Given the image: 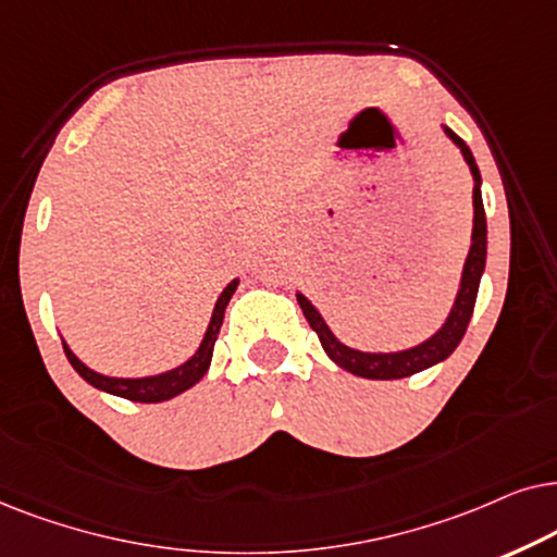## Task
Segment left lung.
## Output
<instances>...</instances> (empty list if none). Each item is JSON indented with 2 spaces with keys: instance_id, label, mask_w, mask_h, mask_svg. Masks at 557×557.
<instances>
[{
  "instance_id": "1",
  "label": "left lung",
  "mask_w": 557,
  "mask_h": 557,
  "mask_svg": "<svg viewBox=\"0 0 557 557\" xmlns=\"http://www.w3.org/2000/svg\"><path fill=\"white\" fill-rule=\"evenodd\" d=\"M446 129V135L454 139V145L461 150L466 165H469L473 175V232H471V249L469 257H466L463 274H461V287H458L456 302L450 308L446 323L441 325L438 331L433 333L422 344L405 348V351H389V354H372V351H359V348H351L333 336L329 323L323 321V315L318 313V308L310 302L306 295L298 293V302L302 308V315L308 318L310 329L318 333L321 338L323 351L329 354L331 361H336L341 369L351 372L356 376H364V380H403V376H412L422 372V369L438 364V361L448 359L450 354L456 351V346L461 344L466 329H469V321L473 315V306H476L479 295V283L481 274H484L486 267V213H484V201H481V173L476 168V160L469 150V145L463 143L461 137L456 135L454 129Z\"/></svg>"
}]
</instances>
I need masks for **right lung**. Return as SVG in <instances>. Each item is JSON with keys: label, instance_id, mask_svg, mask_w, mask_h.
Segmentation results:
<instances>
[{"label": "right lung", "instance_id": "obj_1", "mask_svg": "<svg viewBox=\"0 0 557 557\" xmlns=\"http://www.w3.org/2000/svg\"><path fill=\"white\" fill-rule=\"evenodd\" d=\"M236 285H239V280H232V283L224 287V293L219 295L216 306H213L211 323H209V329H206V336L201 341V346H198V351L193 354L190 359L185 361V364L170 369V372H162V374H154V376H137V380H124V376H107V374L94 372V369H88L84 361H81L78 356L71 351L65 341H63V351H65V356H69L71 367L76 369V372L84 376V380L91 384V387L101 389V392H109V395L132 399V403H165V399H173V397L181 395V392L190 389L193 384L201 382L203 374L209 372L211 356H213V344H216V338H219L221 323H224L226 306H228V300H232V295L236 293Z\"/></svg>", "mask_w": 557, "mask_h": 557}]
</instances>
